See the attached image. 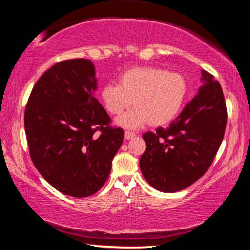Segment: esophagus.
I'll return each instance as SVG.
<instances>
[{
  "label": "esophagus",
  "instance_id": "obj_1",
  "mask_svg": "<svg viewBox=\"0 0 250 250\" xmlns=\"http://www.w3.org/2000/svg\"><path fill=\"white\" fill-rule=\"evenodd\" d=\"M135 137V133L134 132H131V131H125V140H130V139H132Z\"/></svg>",
  "mask_w": 250,
  "mask_h": 250
}]
</instances>
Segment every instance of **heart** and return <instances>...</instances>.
I'll use <instances>...</instances> for the list:
<instances>
[{"label": "heart", "mask_w": 250, "mask_h": 250, "mask_svg": "<svg viewBox=\"0 0 250 250\" xmlns=\"http://www.w3.org/2000/svg\"><path fill=\"white\" fill-rule=\"evenodd\" d=\"M188 82L183 75L158 67H133L122 73L118 84L101 88L100 98L110 115L121 116V125L137 128L149 122L152 126L164 125L179 115L188 95Z\"/></svg>", "instance_id": "obj_1"}]
</instances>
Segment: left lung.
<instances>
[{
  "label": "left lung",
  "mask_w": 250,
  "mask_h": 250,
  "mask_svg": "<svg viewBox=\"0 0 250 250\" xmlns=\"http://www.w3.org/2000/svg\"><path fill=\"white\" fill-rule=\"evenodd\" d=\"M202 87L167 128L143 133L146 151L140 168L161 192L182 191L205 174L222 145L227 122L223 89L202 70Z\"/></svg>",
  "instance_id": "1"
}]
</instances>
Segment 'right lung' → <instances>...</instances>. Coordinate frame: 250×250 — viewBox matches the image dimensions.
<instances>
[{
    "label": "right lung",
    "instance_id": "1",
    "mask_svg": "<svg viewBox=\"0 0 250 250\" xmlns=\"http://www.w3.org/2000/svg\"><path fill=\"white\" fill-rule=\"evenodd\" d=\"M89 59L59 62L33 87L24 113L29 155L57 191L88 197L99 191L124 141V130L95 98Z\"/></svg>",
    "mask_w": 250,
    "mask_h": 250
}]
</instances>
